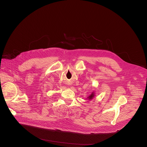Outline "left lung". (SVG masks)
I'll return each mask as SVG.
<instances>
[{"label":"left lung","instance_id":"8db88e82","mask_svg":"<svg viewBox=\"0 0 147 147\" xmlns=\"http://www.w3.org/2000/svg\"><path fill=\"white\" fill-rule=\"evenodd\" d=\"M94 96V93L92 92V94H91L90 96H88V98H89V99H92V98H93Z\"/></svg>","mask_w":147,"mask_h":147}]
</instances>
